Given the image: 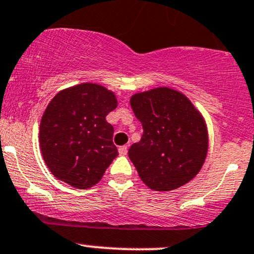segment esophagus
<instances>
[{
  "mask_svg": "<svg viewBox=\"0 0 254 254\" xmlns=\"http://www.w3.org/2000/svg\"><path fill=\"white\" fill-rule=\"evenodd\" d=\"M118 152H119V154H121V155H127V146L119 147Z\"/></svg>",
  "mask_w": 254,
  "mask_h": 254,
  "instance_id": "obj_1",
  "label": "esophagus"
}]
</instances>
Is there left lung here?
<instances>
[{"mask_svg": "<svg viewBox=\"0 0 254 254\" xmlns=\"http://www.w3.org/2000/svg\"><path fill=\"white\" fill-rule=\"evenodd\" d=\"M130 105L143 127L129 158L148 188L169 191L196 176L205 163L208 135L201 113L174 89L155 88L135 94Z\"/></svg>", "mask_w": 254, "mask_h": 254, "instance_id": "left-lung-1", "label": "left lung"}]
</instances>
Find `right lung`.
I'll return each instance as SVG.
<instances>
[{
	"label": "right lung",
	"instance_id": "right-lung-1",
	"mask_svg": "<svg viewBox=\"0 0 254 254\" xmlns=\"http://www.w3.org/2000/svg\"><path fill=\"white\" fill-rule=\"evenodd\" d=\"M117 105L114 93L95 83L71 86L53 97L42 117L40 144L58 180L78 189L100 182L118 155L114 129L106 121Z\"/></svg>",
	"mask_w": 254,
	"mask_h": 254
}]
</instances>
